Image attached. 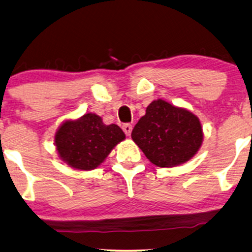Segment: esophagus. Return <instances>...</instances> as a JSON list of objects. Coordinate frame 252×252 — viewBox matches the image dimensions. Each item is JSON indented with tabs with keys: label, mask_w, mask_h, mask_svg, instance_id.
I'll list each match as a JSON object with an SVG mask.
<instances>
[{
	"label": "esophagus",
	"mask_w": 252,
	"mask_h": 252,
	"mask_svg": "<svg viewBox=\"0 0 252 252\" xmlns=\"http://www.w3.org/2000/svg\"><path fill=\"white\" fill-rule=\"evenodd\" d=\"M132 129H133V126L130 125V124H124V125H123V130L125 132L127 136L130 135V133H132Z\"/></svg>",
	"instance_id": "34e87169"
}]
</instances>
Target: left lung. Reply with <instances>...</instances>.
<instances>
[{
	"mask_svg": "<svg viewBox=\"0 0 252 252\" xmlns=\"http://www.w3.org/2000/svg\"><path fill=\"white\" fill-rule=\"evenodd\" d=\"M132 139L151 163L173 167L197 153L203 132L194 113L157 99L148 105L146 115L134 126Z\"/></svg>",
	"mask_w": 252,
	"mask_h": 252,
	"instance_id": "1",
	"label": "left lung"
}]
</instances>
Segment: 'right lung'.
Segmentation results:
<instances>
[{
	"mask_svg": "<svg viewBox=\"0 0 252 252\" xmlns=\"http://www.w3.org/2000/svg\"><path fill=\"white\" fill-rule=\"evenodd\" d=\"M125 139L119 126L104 125L101 117L87 113L78 120L62 124L55 136L60 157L71 167L94 170L103 163L111 150Z\"/></svg>",
	"mask_w": 252,
	"mask_h": 252,
	"instance_id": "obj_1",
	"label": "right lung"
}]
</instances>
